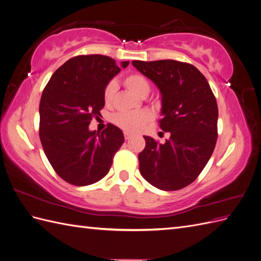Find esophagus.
Listing matches in <instances>:
<instances>
[{
    "label": "esophagus",
    "mask_w": 261,
    "mask_h": 261,
    "mask_svg": "<svg viewBox=\"0 0 261 261\" xmlns=\"http://www.w3.org/2000/svg\"><path fill=\"white\" fill-rule=\"evenodd\" d=\"M134 135L132 133H128V132H124V137H125V139L127 140V139H129V138H132Z\"/></svg>",
    "instance_id": "obj_1"
}]
</instances>
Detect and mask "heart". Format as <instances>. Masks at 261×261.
I'll use <instances>...</instances> for the list:
<instances>
[{
  "instance_id": "b5f03b06",
  "label": "heart",
  "mask_w": 261,
  "mask_h": 261,
  "mask_svg": "<svg viewBox=\"0 0 261 261\" xmlns=\"http://www.w3.org/2000/svg\"><path fill=\"white\" fill-rule=\"evenodd\" d=\"M124 84L127 88L138 97H146L150 91V84L147 78L140 74L128 75L124 80ZM117 85L115 82H110L103 92L106 105H111L114 99ZM151 120V113L148 110H136V111L120 112L114 115V123L121 128L127 132H138Z\"/></svg>"
}]
</instances>
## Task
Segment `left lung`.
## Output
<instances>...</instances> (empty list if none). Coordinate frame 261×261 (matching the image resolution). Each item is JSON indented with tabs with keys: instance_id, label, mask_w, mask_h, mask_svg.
I'll return each instance as SVG.
<instances>
[{
	"instance_id": "1",
	"label": "left lung",
	"mask_w": 261,
	"mask_h": 261,
	"mask_svg": "<svg viewBox=\"0 0 261 261\" xmlns=\"http://www.w3.org/2000/svg\"><path fill=\"white\" fill-rule=\"evenodd\" d=\"M161 94L160 127L170 133L164 144L144 136L139 171L161 191H177L197 178L215 150L218 106L210 86L198 69L174 60L133 61Z\"/></svg>"
}]
</instances>
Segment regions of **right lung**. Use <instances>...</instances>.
Masks as SVG:
<instances>
[{
	"label": "right lung",
	"instance_id": "obj_1",
	"mask_svg": "<svg viewBox=\"0 0 261 261\" xmlns=\"http://www.w3.org/2000/svg\"><path fill=\"white\" fill-rule=\"evenodd\" d=\"M128 64L106 55H81L65 62L46 84L39 135L49 162L67 183L91 185L110 171L123 132L113 124L101 133L90 130L89 124L101 115L106 86Z\"/></svg>",
	"mask_w": 261,
	"mask_h": 261
}]
</instances>
